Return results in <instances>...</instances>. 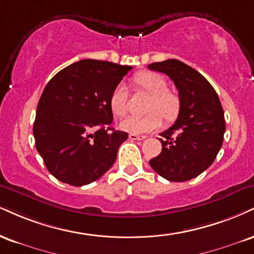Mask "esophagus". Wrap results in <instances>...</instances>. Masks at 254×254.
I'll list each match as a JSON object with an SVG mask.
<instances>
[{
	"mask_svg": "<svg viewBox=\"0 0 254 254\" xmlns=\"http://www.w3.org/2000/svg\"><path fill=\"white\" fill-rule=\"evenodd\" d=\"M129 138H130V139H133V140H142V139H145V138H146V136L136 135V133H130V135H129Z\"/></svg>",
	"mask_w": 254,
	"mask_h": 254,
	"instance_id": "1",
	"label": "esophagus"
}]
</instances>
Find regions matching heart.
<instances>
[{"mask_svg": "<svg viewBox=\"0 0 254 254\" xmlns=\"http://www.w3.org/2000/svg\"><path fill=\"white\" fill-rule=\"evenodd\" d=\"M133 84L139 91L150 96L146 111L143 117L125 118L121 122V129L130 133H145L157 130L162 125V117L173 121L181 109V99L177 92L167 88V80L155 72H140L133 77ZM129 94L124 85L119 84L110 96V109L117 117H123L127 112Z\"/></svg>", "mask_w": 254, "mask_h": 254, "instance_id": "obj_1", "label": "heart"}]
</instances>
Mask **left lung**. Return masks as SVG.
<instances>
[{
  "instance_id": "1",
  "label": "left lung",
  "mask_w": 254,
  "mask_h": 254,
  "mask_svg": "<svg viewBox=\"0 0 254 254\" xmlns=\"http://www.w3.org/2000/svg\"><path fill=\"white\" fill-rule=\"evenodd\" d=\"M148 67L172 79L181 99L175 124L158 138L161 154L149 163L168 181H188L214 162L224 142V110L208 80L182 61L169 59Z\"/></svg>"
}]
</instances>
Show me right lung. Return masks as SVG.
Masks as SVG:
<instances>
[{"label": "right lung", "instance_id": "1", "mask_svg": "<svg viewBox=\"0 0 254 254\" xmlns=\"http://www.w3.org/2000/svg\"><path fill=\"white\" fill-rule=\"evenodd\" d=\"M132 68L85 59L58 72L40 98L33 133L48 172L67 185H88L114 166L127 133L111 127L110 96Z\"/></svg>", "mask_w": 254, "mask_h": 254}]
</instances>
